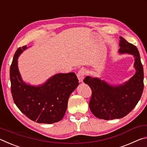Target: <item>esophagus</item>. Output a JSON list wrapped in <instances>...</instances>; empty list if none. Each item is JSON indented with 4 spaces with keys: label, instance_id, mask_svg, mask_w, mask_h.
<instances>
[{
    "label": "esophagus",
    "instance_id": "1",
    "mask_svg": "<svg viewBox=\"0 0 147 147\" xmlns=\"http://www.w3.org/2000/svg\"><path fill=\"white\" fill-rule=\"evenodd\" d=\"M85 74H86L85 71H84L83 69H80V70L78 71V73H77V77H78V78L80 82H82L83 81V79L84 78V76H85Z\"/></svg>",
    "mask_w": 147,
    "mask_h": 147
}]
</instances>
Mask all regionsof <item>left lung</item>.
Wrapping results in <instances>:
<instances>
[{
  "label": "left lung",
  "mask_w": 147,
  "mask_h": 147,
  "mask_svg": "<svg viewBox=\"0 0 147 147\" xmlns=\"http://www.w3.org/2000/svg\"><path fill=\"white\" fill-rule=\"evenodd\" d=\"M119 51L135 57L136 73L123 85L112 86L96 78L87 76L84 82L90 87L92 93L89 106L98 119L112 120L121 119L130 112L140 100L144 88V73L138 49L121 37Z\"/></svg>",
  "instance_id": "1"
}]
</instances>
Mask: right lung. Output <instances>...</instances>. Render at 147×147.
<instances>
[{"label": "right lung", "mask_w": 147, "mask_h": 147, "mask_svg": "<svg viewBox=\"0 0 147 147\" xmlns=\"http://www.w3.org/2000/svg\"><path fill=\"white\" fill-rule=\"evenodd\" d=\"M26 45L19 47L10 66L11 92L20 111L32 121L52 124L61 121L67 108L68 99L76 87L78 80L74 73H59L38 87L24 84L17 67V59Z\"/></svg>", "instance_id": "right-lung-1"}]
</instances>
